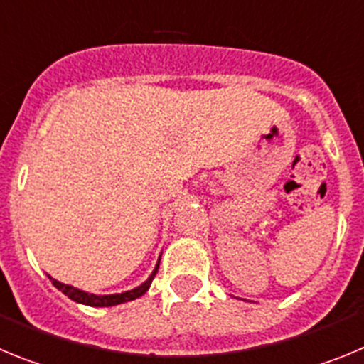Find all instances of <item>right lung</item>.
Masks as SVG:
<instances>
[{"label":"right lung","mask_w":364,"mask_h":364,"mask_svg":"<svg viewBox=\"0 0 364 364\" xmlns=\"http://www.w3.org/2000/svg\"><path fill=\"white\" fill-rule=\"evenodd\" d=\"M156 272H159V266L154 268V272L151 273V277L147 279L142 286H138V288H134V290H131V291H125V294H117V295L85 294V291L78 290V288H73V286H67V284H62V282H58L56 279H50V281H53V284L56 286L58 290H62L63 294H65L69 299H73V301L82 302V304H87V306H114V304H122V302L134 301V299H138L140 295L146 294V291L149 290L151 281L154 279Z\"/></svg>","instance_id":"add662e5"}]
</instances>
